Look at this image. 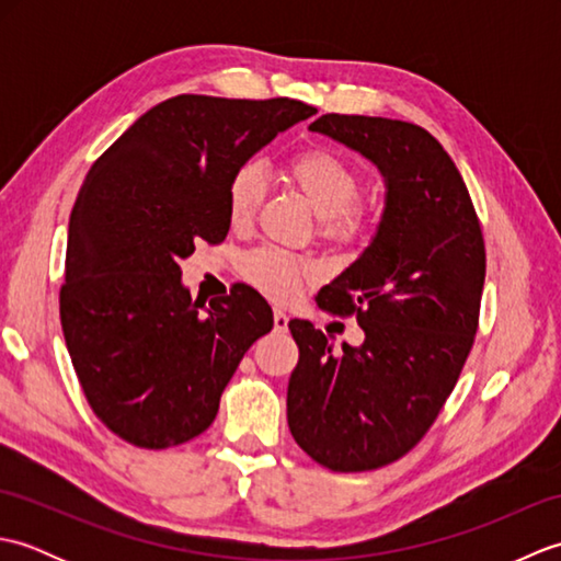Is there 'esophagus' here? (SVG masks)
<instances>
[{"label":"esophagus","mask_w":561,"mask_h":561,"mask_svg":"<svg viewBox=\"0 0 561 561\" xmlns=\"http://www.w3.org/2000/svg\"><path fill=\"white\" fill-rule=\"evenodd\" d=\"M289 330V316L282 308H274V332H287Z\"/></svg>","instance_id":"esophagus-1"}]
</instances>
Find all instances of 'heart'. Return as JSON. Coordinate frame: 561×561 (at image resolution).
<instances>
[{
	"mask_svg": "<svg viewBox=\"0 0 561 561\" xmlns=\"http://www.w3.org/2000/svg\"><path fill=\"white\" fill-rule=\"evenodd\" d=\"M284 173L316 209L325 236L352 241L368 229L371 211L354 202L359 197L362 178L337 153L328 149L299 151L284 165ZM265 171L257 163L248 161L238 165L226 185V214L231 226L250 224L265 197ZM308 272H311L308 262L279 248H255L241 260L243 277L274 299L294 296Z\"/></svg>",
	"mask_w": 561,
	"mask_h": 561,
	"instance_id": "heart-1",
	"label": "heart"
}]
</instances>
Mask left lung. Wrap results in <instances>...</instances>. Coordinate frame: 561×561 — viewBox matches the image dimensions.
<instances>
[{
  "mask_svg": "<svg viewBox=\"0 0 561 561\" xmlns=\"http://www.w3.org/2000/svg\"><path fill=\"white\" fill-rule=\"evenodd\" d=\"M308 129L371 161L386 202L371 243L318 294L323 308L356 313L364 342H342L335 354L313 323L291 320L299 364L287 420L316 462L337 472L376 470L420 444L472 350L482 229L456 163L426 129L337 113Z\"/></svg>",
  "mask_w": 561,
  "mask_h": 561,
  "instance_id": "8db88e82",
  "label": "left lung"
}]
</instances>
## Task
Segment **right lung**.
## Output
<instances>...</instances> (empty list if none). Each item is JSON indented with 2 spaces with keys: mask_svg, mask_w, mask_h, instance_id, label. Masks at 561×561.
<instances>
[{
  "mask_svg": "<svg viewBox=\"0 0 561 561\" xmlns=\"http://www.w3.org/2000/svg\"><path fill=\"white\" fill-rule=\"evenodd\" d=\"M316 113L289 99L183 93L129 125L87 173L59 318L91 410L127 444L199 436L250 344L272 330V308L245 284L197 306L181 262L197 241L229 233L226 185L238 165Z\"/></svg>",
  "mask_w": 561,
  "mask_h": 561,
  "instance_id": "add662e5",
  "label": "right lung"
}]
</instances>
